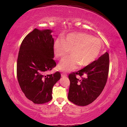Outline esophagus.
<instances>
[{
    "label": "esophagus",
    "instance_id": "obj_1",
    "mask_svg": "<svg viewBox=\"0 0 127 127\" xmlns=\"http://www.w3.org/2000/svg\"><path fill=\"white\" fill-rule=\"evenodd\" d=\"M61 76H62V77H67V75L65 74L62 73V74H61Z\"/></svg>",
    "mask_w": 127,
    "mask_h": 127
}]
</instances>
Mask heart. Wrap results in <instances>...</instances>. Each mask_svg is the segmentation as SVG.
Instances as JSON below:
<instances>
[{
	"label": "heart",
	"instance_id": "obj_1",
	"mask_svg": "<svg viewBox=\"0 0 127 127\" xmlns=\"http://www.w3.org/2000/svg\"><path fill=\"white\" fill-rule=\"evenodd\" d=\"M56 57L63 59L70 50L72 55L60 62L58 69L69 72L78 68L79 65H90L97 58L102 48L99 38L83 32L70 33L62 39L58 38L54 43Z\"/></svg>",
	"mask_w": 127,
	"mask_h": 127
}]
</instances>
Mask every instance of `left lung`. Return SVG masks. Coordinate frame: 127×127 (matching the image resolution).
<instances>
[{
  "label": "left lung",
  "instance_id": "1",
  "mask_svg": "<svg viewBox=\"0 0 127 127\" xmlns=\"http://www.w3.org/2000/svg\"><path fill=\"white\" fill-rule=\"evenodd\" d=\"M109 68V56L106 52L90 65L69 75V100L78 106H86L95 100L106 85ZM76 74L87 77L79 80Z\"/></svg>",
  "mask_w": 127,
  "mask_h": 127
}]
</instances>
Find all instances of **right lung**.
Here are the masks:
<instances>
[{
  "mask_svg": "<svg viewBox=\"0 0 127 127\" xmlns=\"http://www.w3.org/2000/svg\"><path fill=\"white\" fill-rule=\"evenodd\" d=\"M53 32L50 29H35L23 39L18 53L19 85L26 97L35 104H44L51 100L53 87L61 77L59 72L45 74L56 66Z\"/></svg>",
  "mask_w": 127,
  "mask_h": 127,
  "instance_id": "right-lung-1",
  "label": "right lung"
}]
</instances>
